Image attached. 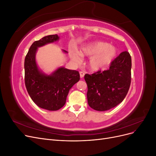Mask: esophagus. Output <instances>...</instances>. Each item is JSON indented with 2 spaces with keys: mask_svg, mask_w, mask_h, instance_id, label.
Masks as SVG:
<instances>
[{
  "mask_svg": "<svg viewBox=\"0 0 156 156\" xmlns=\"http://www.w3.org/2000/svg\"><path fill=\"white\" fill-rule=\"evenodd\" d=\"M79 73H80V77H81V78H83L84 75V73L83 72H80Z\"/></svg>",
  "mask_w": 156,
  "mask_h": 156,
  "instance_id": "1",
  "label": "esophagus"
}]
</instances>
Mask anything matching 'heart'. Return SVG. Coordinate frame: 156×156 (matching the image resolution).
<instances>
[{"label": "heart", "mask_w": 156, "mask_h": 156, "mask_svg": "<svg viewBox=\"0 0 156 156\" xmlns=\"http://www.w3.org/2000/svg\"><path fill=\"white\" fill-rule=\"evenodd\" d=\"M117 54V49L112 45H108L105 41H94L84 45L80 49V53L71 51L70 56L75 62H79L82 56H91L88 65L93 71L103 69L114 59Z\"/></svg>", "instance_id": "1"}]
</instances>
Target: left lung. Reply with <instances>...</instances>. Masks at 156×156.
Instances as JSON below:
<instances>
[{
    "instance_id": "left-lung-1",
    "label": "left lung",
    "mask_w": 156,
    "mask_h": 156,
    "mask_svg": "<svg viewBox=\"0 0 156 156\" xmlns=\"http://www.w3.org/2000/svg\"><path fill=\"white\" fill-rule=\"evenodd\" d=\"M131 69V58L126 51L112 61L108 70L84 75L88 105L96 111H105L120 103L130 87Z\"/></svg>"
}]
</instances>
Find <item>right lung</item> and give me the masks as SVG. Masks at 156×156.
<instances>
[{"instance_id": "right-lung-1", "label": "right lung", "mask_w": 156, "mask_h": 156, "mask_svg": "<svg viewBox=\"0 0 156 156\" xmlns=\"http://www.w3.org/2000/svg\"><path fill=\"white\" fill-rule=\"evenodd\" d=\"M57 34L49 35L34 41L25 59V83L30 97L40 108L57 111L66 103L69 90L80 79L78 71L58 68L51 75L38 68L36 62L37 48L58 41ZM64 53H68L63 50Z\"/></svg>"}]
</instances>
